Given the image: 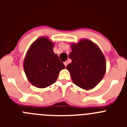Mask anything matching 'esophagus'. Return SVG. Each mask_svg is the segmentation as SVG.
<instances>
[{
  "instance_id": "34e87169",
  "label": "esophagus",
  "mask_w": 127,
  "mask_h": 127,
  "mask_svg": "<svg viewBox=\"0 0 127 127\" xmlns=\"http://www.w3.org/2000/svg\"><path fill=\"white\" fill-rule=\"evenodd\" d=\"M67 64H68V62H67V61L65 62H64V65H65V67L67 65Z\"/></svg>"
}]
</instances>
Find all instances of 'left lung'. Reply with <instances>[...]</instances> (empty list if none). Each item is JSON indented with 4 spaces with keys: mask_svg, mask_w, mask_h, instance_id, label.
<instances>
[{
    "mask_svg": "<svg viewBox=\"0 0 127 127\" xmlns=\"http://www.w3.org/2000/svg\"><path fill=\"white\" fill-rule=\"evenodd\" d=\"M70 48L69 57L72 62L66 68L72 80L83 89H92L102 79L106 71L104 54L96 44L87 39L71 43Z\"/></svg>",
    "mask_w": 127,
    "mask_h": 127,
    "instance_id": "1",
    "label": "left lung"
}]
</instances>
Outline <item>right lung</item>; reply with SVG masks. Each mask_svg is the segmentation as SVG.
Segmentation results:
<instances>
[{
	"instance_id": "1",
	"label": "right lung",
	"mask_w": 127,
	"mask_h": 127,
	"mask_svg": "<svg viewBox=\"0 0 127 127\" xmlns=\"http://www.w3.org/2000/svg\"><path fill=\"white\" fill-rule=\"evenodd\" d=\"M54 43L47 37L36 39L29 48L23 61L26 76L39 88H46L57 81L64 64L53 52Z\"/></svg>"
}]
</instances>
